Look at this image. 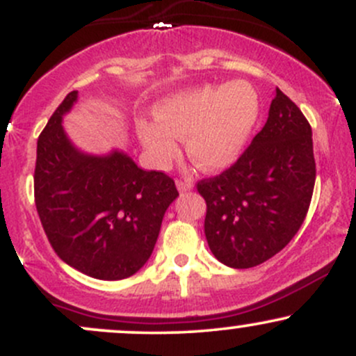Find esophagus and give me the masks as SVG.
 Instances as JSON below:
<instances>
[{"instance_id": "34e87169", "label": "esophagus", "mask_w": 356, "mask_h": 356, "mask_svg": "<svg viewBox=\"0 0 356 356\" xmlns=\"http://www.w3.org/2000/svg\"><path fill=\"white\" fill-rule=\"evenodd\" d=\"M175 186H177L179 192H189L194 189V184L191 181H182V179H177V181H175Z\"/></svg>"}]
</instances>
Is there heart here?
<instances>
[{
  "instance_id": "obj_1",
  "label": "heart",
  "mask_w": 356,
  "mask_h": 356,
  "mask_svg": "<svg viewBox=\"0 0 356 356\" xmlns=\"http://www.w3.org/2000/svg\"><path fill=\"white\" fill-rule=\"evenodd\" d=\"M159 118H138L137 136L155 165L177 157L179 138L199 169L222 170L238 161L257 115L259 102L246 81L182 90L157 104Z\"/></svg>"
}]
</instances>
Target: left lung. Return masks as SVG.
Wrapping results in <instances>:
<instances>
[{
  "instance_id": "left-lung-1",
  "label": "left lung",
  "mask_w": 356,
  "mask_h": 356,
  "mask_svg": "<svg viewBox=\"0 0 356 356\" xmlns=\"http://www.w3.org/2000/svg\"><path fill=\"white\" fill-rule=\"evenodd\" d=\"M314 177L312 127L276 88L266 124L246 152L226 172L197 184L212 254L244 269L280 252L303 224Z\"/></svg>"
}]
</instances>
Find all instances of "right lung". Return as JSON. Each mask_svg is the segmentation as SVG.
I'll list each match as a JSON object with an SVG mask.
<instances>
[{
    "instance_id": "right-lung-1",
    "label": "right lung",
    "mask_w": 356,
    "mask_h": 356,
    "mask_svg": "<svg viewBox=\"0 0 356 356\" xmlns=\"http://www.w3.org/2000/svg\"><path fill=\"white\" fill-rule=\"evenodd\" d=\"M76 102L75 90L38 138L36 211L65 263L97 280H124L149 261L179 192L169 175L140 169L124 150H80L61 125Z\"/></svg>"
}]
</instances>
